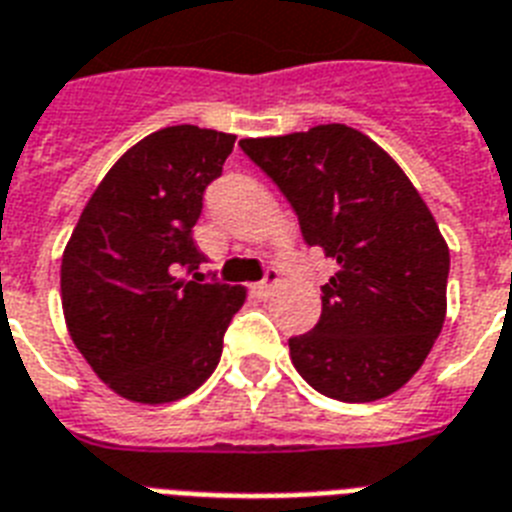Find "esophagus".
I'll use <instances>...</instances> for the list:
<instances>
[{"label": "esophagus", "instance_id": "obj_1", "mask_svg": "<svg viewBox=\"0 0 512 512\" xmlns=\"http://www.w3.org/2000/svg\"><path fill=\"white\" fill-rule=\"evenodd\" d=\"M280 285V272L277 269H267V275H264V280L256 282V293H259L261 298H267L275 293V288Z\"/></svg>", "mask_w": 512, "mask_h": 512}]
</instances>
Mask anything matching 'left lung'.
I'll return each mask as SVG.
<instances>
[{
  "instance_id": "left-lung-1",
  "label": "left lung",
  "mask_w": 512,
  "mask_h": 512,
  "mask_svg": "<svg viewBox=\"0 0 512 512\" xmlns=\"http://www.w3.org/2000/svg\"><path fill=\"white\" fill-rule=\"evenodd\" d=\"M338 272L312 333L290 338L298 375L338 402H375L420 370L447 317L449 248L399 163L346 124L240 140Z\"/></svg>"
}]
</instances>
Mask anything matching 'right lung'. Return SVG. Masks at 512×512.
<instances>
[{
  "label": "right lung",
  "instance_id": "obj_1",
  "mask_svg": "<svg viewBox=\"0 0 512 512\" xmlns=\"http://www.w3.org/2000/svg\"><path fill=\"white\" fill-rule=\"evenodd\" d=\"M235 134L166 126L105 174L65 245L60 296L68 333L97 378L140 404L177 402L222 357L245 288L203 280L192 227L222 177Z\"/></svg>",
  "mask_w": 512,
  "mask_h": 512
}]
</instances>
